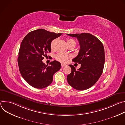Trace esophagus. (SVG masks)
Instances as JSON below:
<instances>
[{
  "label": "esophagus",
  "instance_id": "esophagus-1",
  "mask_svg": "<svg viewBox=\"0 0 125 125\" xmlns=\"http://www.w3.org/2000/svg\"><path fill=\"white\" fill-rule=\"evenodd\" d=\"M66 66V64H63V63H62L61 64V66L63 67H64V66Z\"/></svg>",
  "mask_w": 125,
  "mask_h": 125
}]
</instances>
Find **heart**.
<instances>
[{
    "label": "heart",
    "mask_w": 125,
    "mask_h": 125,
    "mask_svg": "<svg viewBox=\"0 0 125 125\" xmlns=\"http://www.w3.org/2000/svg\"><path fill=\"white\" fill-rule=\"evenodd\" d=\"M56 40H53L52 41V42L50 43V48L51 49H54L55 48V42H56ZM66 42L67 44V45L71 44V43H74L76 44V42L75 41L71 39H67L66 41ZM56 59L61 62H65L69 58V56L66 54H64V53H58V54L55 56Z\"/></svg>",
    "instance_id": "heart-1"
}]
</instances>
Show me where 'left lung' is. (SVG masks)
Segmentation results:
<instances>
[{
    "instance_id": "left-lung-1",
    "label": "left lung",
    "mask_w": 125,
    "mask_h": 125,
    "mask_svg": "<svg viewBox=\"0 0 125 125\" xmlns=\"http://www.w3.org/2000/svg\"><path fill=\"white\" fill-rule=\"evenodd\" d=\"M67 34L77 38L79 41L80 49L78 56L72 61L81 64V68L78 70L73 65H69L72 72L67 76V82L77 90H86L97 82L103 72L105 63L103 45L91 33Z\"/></svg>"
}]
</instances>
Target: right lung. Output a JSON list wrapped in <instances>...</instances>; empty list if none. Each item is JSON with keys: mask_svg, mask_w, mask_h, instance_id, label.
<instances>
[{"mask_svg": "<svg viewBox=\"0 0 125 125\" xmlns=\"http://www.w3.org/2000/svg\"><path fill=\"white\" fill-rule=\"evenodd\" d=\"M61 34L38 29L30 32L22 41L18 63L22 76L31 86L39 89L48 86L52 82L53 75L60 69L61 65L56 60L49 66L42 60L51 51L52 41Z\"/></svg>", "mask_w": 125, "mask_h": 125, "instance_id": "1", "label": "right lung"}]
</instances>
